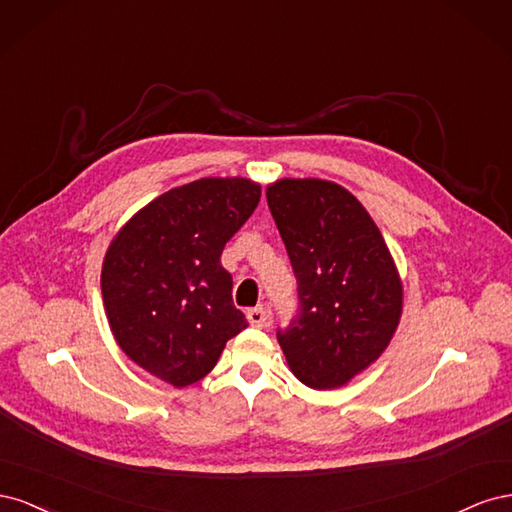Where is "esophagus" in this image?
Wrapping results in <instances>:
<instances>
[{
    "label": "esophagus",
    "mask_w": 512,
    "mask_h": 512,
    "mask_svg": "<svg viewBox=\"0 0 512 512\" xmlns=\"http://www.w3.org/2000/svg\"><path fill=\"white\" fill-rule=\"evenodd\" d=\"M247 320H250L252 327L262 329V327H267V312L262 307L247 309Z\"/></svg>",
    "instance_id": "34e87169"
}]
</instances>
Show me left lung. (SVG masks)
<instances>
[{
    "mask_svg": "<svg viewBox=\"0 0 512 512\" xmlns=\"http://www.w3.org/2000/svg\"><path fill=\"white\" fill-rule=\"evenodd\" d=\"M267 203L299 284V314L277 331L309 389H339L391 344L404 286L380 228L342 185L280 179Z\"/></svg>",
    "mask_w": 512,
    "mask_h": 512,
    "instance_id": "8db88e82",
    "label": "left lung"
}]
</instances>
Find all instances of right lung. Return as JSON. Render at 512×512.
<instances>
[{
  "label": "right lung",
  "instance_id": "1",
  "mask_svg": "<svg viewBox=\"0 0 512 512\" xmlns=\"http://www.w3.org/2000/svg\"><path fill=\"white\" fill-rule=\"evenodd\" d=\"M260 203V185L205 177L151 200L102 262V301L119 348L175 389L203 380L247 320L220 256Z\"/></svg>",
  "mask_w": 512,
  "mask_h": 512
}]
</instances>
